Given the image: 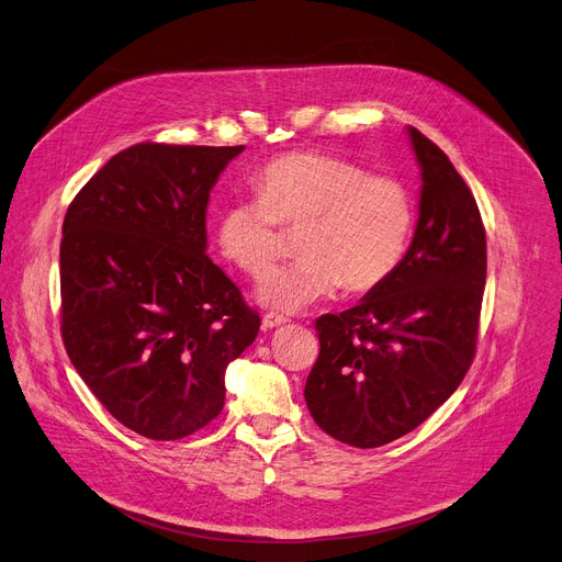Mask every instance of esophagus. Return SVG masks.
<instances>
[{
	"label": "esophagus",
	"instance_id": "esophagus-1",
	"mask_svg": "<svg viewBox=\"0 0 562 562\" xmlns=\"http://www.w3.org/2000/svg\"><path fill=\"white\" fill-rule=\"evenodd\" d=\"M286 323H289V318H284L280 314H265V318H261V327H265V329H276V327H282Z\"/></svg>",
	"mask_w": 562,
	"mask_h": 562
}]
</instances>
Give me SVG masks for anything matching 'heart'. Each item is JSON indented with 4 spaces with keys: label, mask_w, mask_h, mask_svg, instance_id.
<instances>
[{
    "label": "heart",
    "mask_w": 562,
    "mask_h": 562,
    "mask_svg": "<svg viewBox=\"0 0 562 562\" xmlns=\"http://www.w3.org/2000/svg\"><path fill=\"white\" fill-rule=\"evenodd\" d=\"M257 194L223 207L216 241L237 269L265 278L282 252V228L301 231L305 259L273 271L257 301L280 314H297L331 297L380 289L402 265L414 201L393 176L368 173L357 162L321 151H291L255 176Z\"/></svg>",
    "instance_id": "b5f03b06"
}]
</instances>
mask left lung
<instances>
[{
  "instance_id": "1",
  "label": "left lung",
  "mask_w": 562,
  "mask_h": 562,
  "mask_svg": "<svg viewBox=\"0 0 562 562\" xmlns=\"http://www.w3.org/2000/svg\"><path fill=\"white\" fill-rule=\"evenodd\" d=\"M420 214L402 265L363 301L316 321L318 359L305 384L314 423L361 450L423 425L463 382L476 352L485 231L476 201L418 128Z\"/></svg>"
}]
</instances>
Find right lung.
I'll use <instances>...</instances> for the list:
<instances>
[{
    "mask_svg": "<svg viewBox=\"0 0 562 562\" xmlns=\"http://www.w3.org/2000/svg\"><path fill=\"white\" fill-rule=\"evenodd\" d=\"M244 146L144 142L74 196L60 241V334L81 380L131 431L178 440L212 423L223 375L259 331L205 255V210Z\"/></svg>",
    "mask_w": 562,
    "mask_h": 562,
    "instance_id": "obj_1",
    "label": "right lung"
}]
</instances>
